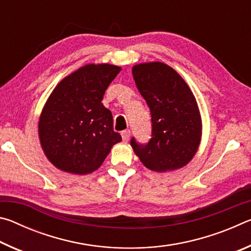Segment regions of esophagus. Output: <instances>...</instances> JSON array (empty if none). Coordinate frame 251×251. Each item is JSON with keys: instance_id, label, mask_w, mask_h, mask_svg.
<instances>
[{"instance_id": "34e87169", "label": "esophagus", "mask_w": 251, "mask_h": 251, "mask_svg": "<svg viewBox=\"0 0 251 251\" xmlns=\"http://www.w3.org/2000/svg\"><path fill=\"white\" fill-rule=\"evenodd\" d=\"M121 135H122V138H123V141H124V142H128V139H129V136H130V130H129V129L123 130Z\"/></svg>"}]
</instances>
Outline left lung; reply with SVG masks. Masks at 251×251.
Listing matches in <instances>:
<instances>
[{
  "label": "left lung",
  "mask_w": 251,
  "mask_h": 251,
  "mask_svg": "<svg viewBox=\"0 0 251 251\" xmlns=\"http://www.w3.org/2000/svg\"><path fill=\"white\" fill-rule=\"evenodd\" d=\"M133 77L151 116V138L130 145L151 171L181 168L192 160L201 137V118L196 99L181 76L164 63L133 67Z\"/></svg>",
  "instance_id": "8db88e82"
}]
</instances>
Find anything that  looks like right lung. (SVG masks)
I'll list each match as a JSON object with an SVG mask.
<instances>
[{"label":"right lung","instance_id":"obj_1","mask_svg":"<svg viewBox=\"0 0 251 251\" xmlns=\"http://www.w3.org/2000/svg\"><path fill=\"white\" fill-rule=\"evenodd\" d=\"M121 72L109 64L83 66L59 83L50 95L39 123L40 141L55 167L86 175L103 164L122 141L113 129V115L101 104L106 88Z\"/></svg>","mask_w":251,"mask_h":251}]
</instances>
